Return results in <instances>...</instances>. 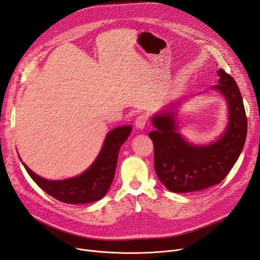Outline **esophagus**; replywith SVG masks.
Wrapping results in <instances>:
<instances>
[{
	"label": "esophagus",
	"mask_w": 260,
	"mask_h": 260,
	"mask_svg": "<svg viewBox=\"0 0 260 260\" xmlns=\"http://www.w3.org/2000/svg\"><path fill=\"white\" fill-rule=\"evenodd\" d=\"M146 122H148V117H146L145 115H139L136 118V121H135V125H136V127L138 129H143Z\"/></svg>",
	"instance_id": "34e87169"
}]
</instances>
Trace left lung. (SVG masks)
Here are the masks:
<instances>
[{"label": "left lung", "instance_id": "left-lung-1", "mask_svg": "<svg viewBox=\"0 0 260 260\" xmlns=\"http://www.w3.org/2000/svg\"><path fill=\"white\" fill-rule=\"evenodd\" d=\"M219 84L229 104V125L222 137L209 145L189 144L177 132L175 114L159 112L152 118L156 131L149 133L154 144V168L165 187L177 193L192 192L221 183L241 154L247 133V119L239 87L223 69Z\"/></svg>", "mask_w": 260, "mask_h": 260}]
</instances>
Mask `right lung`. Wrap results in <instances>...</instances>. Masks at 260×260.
<instances>
[{"label": "right lung", "mask_w": 260, "mask_h": 260, "mask_svg": "<svg viewBox=\"0 0 260 260\" xmlns=\"http://www.w3.org/2000/svg\"><path fill=\"white\" fill-rule=\"evenodd\" d=\"M132 126H120L110 131L95 161L83 174L62 180L44 179L23 164L29 176L43 191L67 204H85L102 199L114 179L121 145L126 141Z\"/></svg>", "instance_id": "obj_1"}]
</instances>
